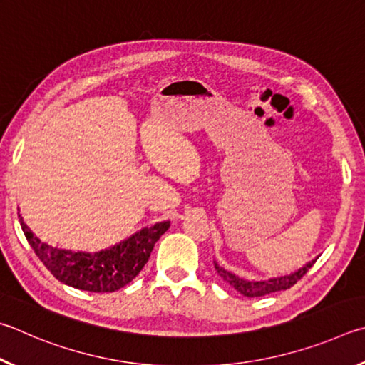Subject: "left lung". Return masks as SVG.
<instances>
[{"instance_id":"obj_1","label":"left lung","mask_w":365,"mask_h":365,"mask_svg":"<svg viewBox=\"0 0 365 365\" xmlns=\"http://www.w3.org/2000/svg\"><path fill=\"white\" fill-rule=\"evenodd\" d=\"M316 259H311L309 263H306L303 267H299V269L293 271L290 274H285V276H277V277H272L267 280H248L244 277H239V276H235V274H232L231 271H227L222 266H220L216 261H213V263H215V269L218 271L222 280H226L229 285H232L234 289L239 293H242L244 297L257 298V297H264V295H267V293L290 289V287L295 285L298 280L311 269L312 264L316 263Z\"/></svg>"}]
</instances>
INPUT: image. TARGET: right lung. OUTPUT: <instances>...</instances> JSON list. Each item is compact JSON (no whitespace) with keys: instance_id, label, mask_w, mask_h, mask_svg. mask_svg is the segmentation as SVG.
Returning <instances> with one entry per match:
<instances>
[{"instance_id":"1","label":"right lung","mask_w":365,"mask_h":365,"mask_svg":"<svg viewBox=\"0 0 365 365\" xmlns=\"http://www.w3.org/2000/svg\"><path fill=\"white\" fill-rule=\"evenodd\" d=\"M21 227L36 257L62 284L78 290L107 293L120 290L138 276L149 261L155 242L168 231L170 221L155 222L106 250L88 253L53 247L36 237L19 215Z\"/></svg>"}]
</instances>
